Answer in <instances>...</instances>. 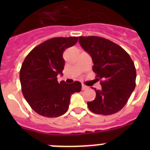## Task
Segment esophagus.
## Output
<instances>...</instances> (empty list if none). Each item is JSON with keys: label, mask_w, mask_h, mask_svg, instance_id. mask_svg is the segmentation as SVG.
<instances>
[{"label": "esophagus", "mask_w": 150, "mask_h": 150, "mask_svg": "<svg viewBox=\"0 0 150 150\" xmlns=\"http://www.w3.org/2000/svg\"><path fill=\"white\" fill-rule=\"evenodd\" d=\"M88 89V86H86V85L82 84V90H85V89Z\"/></svg>", "instance_id": "1"}]
</instances>
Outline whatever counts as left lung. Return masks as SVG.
I'll use <instances>...</instances> for the list:
<instances>
[{"instance_id":"left-lung-1","label":"left lung","mask_w":150,"mask_h":150,"mask_svg":"<svg viewBox=\"0 0 150 150\" xmlns=\"http://www.w3.org/2000/svg\"><path fill=\"white\" fill-rule=\"evenodd\" d=\"M82 47L92 57L96 80L101 90L96 98L87 102L96 114L110 115L121 110L135 89L136 70L129 54L114 42L100 36H79Z\"/></svg>"}]
</instances>
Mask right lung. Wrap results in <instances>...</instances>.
Masks as SVG:
<instances>
[{
    "label": "right lung",
    "mask_w": 150,
    "mask_h": 150,
    "mask_svg": "<svg viewBox=\"0 0 150 150\" xmlns=\"http://www.w3.org/2000/svg\"><path fill=\"white\" fill-rule=\"evenodd\" d=\"M77 41V36L54 37L33 48L25 58L19 75L22 94L40 115H63L68 110L71 94L81 91V82L59 83L57 78L64 66V51Z\"/></svg>",
    "instance_id": "1"
}]
</instances>
